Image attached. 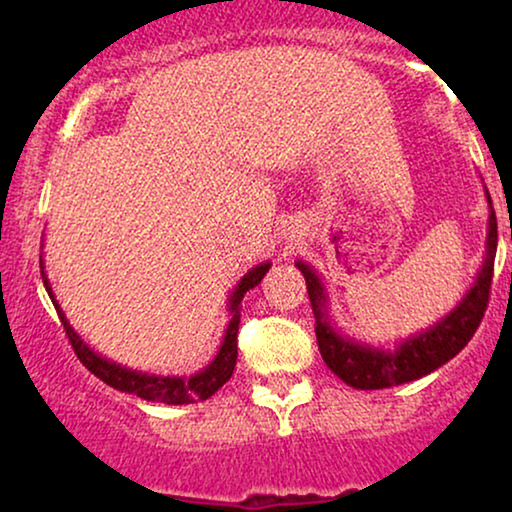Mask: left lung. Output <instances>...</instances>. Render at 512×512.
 I'll return each mask as SVG.
<instances>
[{"mask_svg": "<svg viewBox=\"0 0 512 512\" xmlns=\"http://www.w3.org/2000/svg\"><path fill=\"white\" fill-rule=\"evenodd\" d=\"M489 202V228H487V247H485V263L475 277L471 291L461 298V303L454 307L450 314H445L438 324L426 328L419 335H412L401 342L396 349H382L373 345H363L347 335L335 331L328 321V296L324 284L317 277L310 265L298 261L296 268L303 272L307 284V296H310L314 319V333H317L321 359L342 382L354 389H387L396 384H405L419 377L433 373V370L454 359L461 349L468 345L478 331L482 317H485L489 291H492L494 277V258H496V214L492 209V198Z\"/></svg>", "mask_w": 512, "mask_h": 512, "instance_id": "1", "label": "left lung"}]
</instances>
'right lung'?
<instances>
[{
	"instance_id": "right-lung-1",
	"label": "right lung",
	"mask_w": 512,
	"mask_h": 512,
	"mask_svg": "<svg viewBox=\"0 0 512 512\" xmlns=\"http://www.w3.org/2000/svg\"><path fill=\"white\" fill-rule=\"evenodd\" d=\"M39 265H41V279H44L48 296H51L55 310H58V317L67 331V338L74 347V354L79 356L83 366H86L95 377H100L104 384H109V387L125 391V394H135L139 398H144V401L167 403V405H186L195 401H207L209 396H214L216 391L230 380V375H233L235 370V361H237V328H240V310H242L240 303L244 293L261 284L265 272L270 270V263H261L256 265V268H251L247 275L237 282L233 296L228 300L230 321H228L226 335H223L221 349L219 354L214 356V361L209 363L205 370H200V373H195L191 377H163V375H149V373H139V370L118 366V363L95 354L93 349L81 340V335L69 326L65 312L60 310L58 300H55L51 284H48V277L44 272V258H39Z\"/></svg>"
}]
</instances>
